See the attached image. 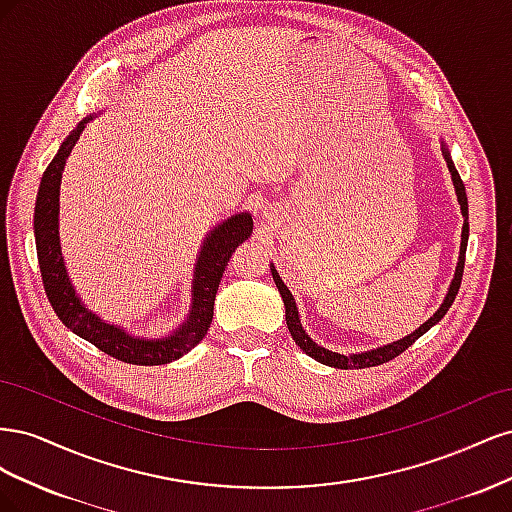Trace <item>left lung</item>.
<instances>
[{"instance_id":"1","label":"left lung","mask_w":512,"mask_h":512,"mask_svg":"<svg viewBox=\"0 0 512 512\" xmlns=\"http://www.w3.org/2000/svg\"><path fill=\"white\" fill-rule=\"evenodd\" d=\"M442 153H444V160H446V166H448V173H451V179H453V185H455V194H457V203H459V209H461V215H463V228H461V245H459V262H457V269H455V275L451 280V286H448V292L446 297L442 301V305L438 307V312L433 314L427 322H423L421 327H418L416 331H412L410 335L397 339V342L393 344H386V346H380V348H374V350H365V352H359V354H339V352H333V350H327L318 346L312 337H309L303 329L301 324V318H299V307H297V301H294L292 292L288 290V286L282 282L280 273H277V269L273 267L271 262V275H273V282L277 286V290H280L282 294V301H284V307H286V324H288V331L292 335L294 342H297V346L307 354L312 356V359H316L318 363L322 365H329V367H337V369H363V367H376V365H382L386 361L395 359V356H399L401 352H404L406 348H410L418 337L425 335L431 327H436V324L444 318V314L448 312V307L453 305L457 292H459V286H461V277H463V262H466V250H468V237H470V224H468V196H466V188H463V181L457 173V168L451 160V153H448L446 149V143L442 141Z\"/></svg>"}]
</instances>
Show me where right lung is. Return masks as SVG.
<instances>
[{"label":"right lung","instance_id":"1","mask_svg":"<svg viewBox=\"0 0 512 512\" xmlns=\"http://www.w3.org/2000/svg\"><path fill=\"white\" fill-rule=\"evenodd\" d=\"M91 119H96V115H87L83 121L76 123V128L59 145L55 158L46 166L40 179L34 209V237L46 297H49L59 320L72 333L87 339L89 344L115 356V359L132 365L173 363L181 359L183 354H188L207 335L213 320L215 294H218L228 260L232 252L252 235V213H235L209 230L194 262L190 312L177 329L162 337H141L128 333L121 324L100 318L83 303L79 292L72 286L59 241L61 173H64L66 160Z\"/></svg>","mask_w":512,"mask_h":512}]
</instances>
